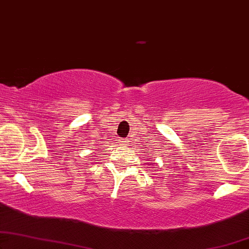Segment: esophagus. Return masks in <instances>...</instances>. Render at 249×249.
Wrapping results in <instances>:
<instances>
[{"mask_svg":"<svg viewBox=\"0 0 249 249\" xmlns=\"http://www.w3.org/2000/svg\"><path fill=\"white\" fill-rule=\"evenodd\" d=\"M121 142H123V145H126V143H127L128 141L127 140H124V141H121Z\"/></svg>","mask_w":249,"mask_h":249,"instance_id":"1","label":"esophagus"}]
</instances>
